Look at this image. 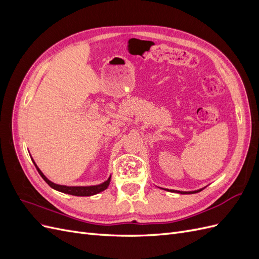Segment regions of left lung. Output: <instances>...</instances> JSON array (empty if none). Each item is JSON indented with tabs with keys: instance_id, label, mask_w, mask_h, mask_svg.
<instances>
[{
	"instance_id": "left-lung-1",
	"label": "left lung",
	"mask_w": 259,
	"mask_h": 259,
	"mask_svg": "<svg viewBox=\"0 0 259 259\" xmlns=\"http://www.w3.org/2000/svg\"><path fill=\"white\" fill-rule=\"evenodd\" d=\"M204 188H202V189H199V190H195V191H177V190H167V191H171V192H177V193H182V194H186V193H197V192H200L202 191Z\"/></svg>"
}]
</instances>
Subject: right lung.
Listing matches in <instances>:
<instances>
[{
	"mask_svg": "<svg viewBox=\"0 0 259 259\" xmlns=\"http://www.w3.org/2000/svg\"><path fill=\"white\" fill-rule=\"evenodd\" d=\"M32 162L34 163V165L38 171V174L41 175V177L45 180L46 183H48V185L50 187H52L53 189L57 190V191H60V192H64V193H67V194H71V195H76V197H90V195H94V194H97L101 191L106 190L109 184H110V179H111V176L109 177L106 182H104L103 184L100 185H96V186H86V187H69V186H62V185H57V184H54L52 183L50 179H48V177H46L41 169L37 167V165L35 164V162L33 161L32 159Z\"/></svg>",
	"mask_w": 259,
	"mask_h": 259,
	"instance_id": "add662e5",
	"label": "right lung"
}]
</instances>
